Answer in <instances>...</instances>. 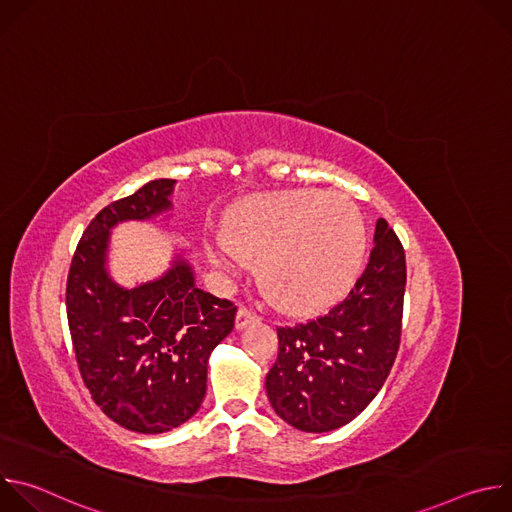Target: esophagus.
<instances>
[{"label":"esophagus","instance_id":"1","mask_svg":"<svg viewBox=\"0 0 512 512\" xmlns=\"http://www.w3.org/2000/svg\"><path fill=\"white\" fill-rule=\"evenodd\" d=\"M255 322H259V316L251 308L241 306L239 312H237V328L243 330V328H247L249 324H255Z\"/></svg>","mask_w":512,"mask_h":512}]
</instances>
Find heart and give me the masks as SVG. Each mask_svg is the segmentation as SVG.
Instances as JSON below:
<instances>
[{"instance_id": "heart-1", "label": "heart", "mask_w": 512, "mask_h": 512, "mask_svg": "<svg viewBox=\"0 0 512 512\" xmlns=\"http://www.w3.org/2000/svg\"><path fill=\"white\" fill-rule=\"evenodd\" d=\"M364 253V221L342 194L287 190L247 202L233 218L214 263L245 271L261 263L271 300L289 312H314L350 285Z\"/></svg>"}]
</instances>
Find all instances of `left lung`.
I'll return each mask as SVG.
<instances>
[{
	"label": "left lung",
	"mask_w": 512,
	"mask_h": 512,
	"mask_svg": "<svg viewBox=\"0 0 512 512\" xmlns=\"http://www.w3.org/2000/svg\"><path fill=\"white\" fill-rule=\"evenodd\" d=\"M405 251L379 218L375 247L350 294L326 316L277 328V360L265 389L275 413L296 429L332 431L377 397L401 342Z\"/></svg>",
	"instance_id": "obj_1"
}]
</instances>
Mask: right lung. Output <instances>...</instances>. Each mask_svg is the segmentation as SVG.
<instances>
[{
	"label": "right lung",
	"instance_id": "right-lung-1",
	"mask_svg": "<svg viewBox=\"0 0 512 512\" xmlns=\"http://www.w3.org/2000/svg\"><path fill=\"white\" fill-rule=\"evenodd\" d=\"M160 178L105 206L85 229L66 279V316L81 377L103 413L137 433L188 421L206 395L208 356L235 328L237 306L194 283L180 255L156 281L117 285L107 273L111 229L172 208Z\"/></svg>",
	"mask_w": 512,
	"mask_h": 512
}]
</instances>
